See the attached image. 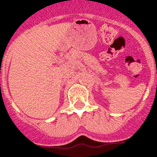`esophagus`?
Returning <instances> with one entry per match:
<instances>
[{
	"instance_id": "obj_1",
	"label": "esophagus",
	"mask_w": 157,
	"mask_h": 157,
	"mask_svg": "<svg viewBox=\"0 0 157 157\" xmlns=\"http://www.w3.org/2000/svg\"><path fill=\"white\" fill-rule=\"evenodd\" d=\"M80 141H81V142H86V141H87V138H86V137H82V138L80 139Z\"/></svg>"
}]
</instances>
